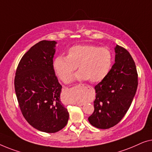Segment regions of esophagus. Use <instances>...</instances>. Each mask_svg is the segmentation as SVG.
Returning <instances> with one entry per match:
<instances>
[{
  "label": "esophagus",
  "mask_w": 152,
  "mask_h": 152,
  "mask_svg": "<svg viewBox=\"0 0 152 152\" xmlns=\"http://www.w3.org/2000/svg\"><path fill=\"white\" fill-rule=\"evenodd\" d=\"M76 87H78V88H83V87H85V85H77V86H76ZM79 105H80V104H79Z\"/></svg>",
  "instance_id": "1"
}]
</instances>
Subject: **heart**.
Wrapping results in <instances>:
<instances>
[{"label":"heart","mask_w":152,"mask_h":152,"mask_svg":"<svg viewBox=\"0 0 152 152\" xmlns=\"http://www.w3.org/2000/svg\"><path fill=\"white\" fill-rule=\"evenodd\" d=\"M113 56L108 49L94 45H76L67 51L66 56H58L52 62L56 74L64 83L69 81L78 67L74 80L93 83L103 80L112 67Z\"/></svg>","instance_id":"1"}]
</instances>
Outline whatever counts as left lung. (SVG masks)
<instances>
[{
	"mask_svg": "<svg viewBox=\"0 0 152 152\" xmlns=\"http://www.w3.org/2000/svg\"><path fill=\"white\" fill-rule=\"evenodd\" d=\"M114 51L115 63L107 76L94 87V111L88 121L98 129H109L121 121L138 87L137 71L131 55L118 45Z\"/></svg>",
	"mask_w": 152,
	"mask_h": 152,
	"instance_id": "left-lung-1",
	"label": "left lung"
}]
</instances>
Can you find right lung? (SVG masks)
<instances>
[{
    "instance_id": "add662e5",
    "label": "right lung",
    "mask_w": 152,
    "mask_h": 152,
    "mask_svg": "<svg viewBox=\"0 0 152 152\" xmlns=\"http://www.w3.org/2000/svg\"><path fill=\"white\" fill-rule=\"evenodd\" d=\"M57 42L42 40L21 58L15 91L25 120L34 128L55 133L65 127L69 112L61 100L62 86L52 67Z\"/></svg>"
}]
</instances>
